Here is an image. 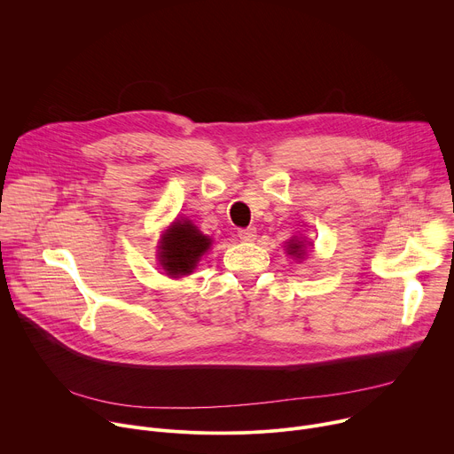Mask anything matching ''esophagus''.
<instances>
[{"instance_id": "obj_1", "label": "esophagus", "mask_w": 454, "mask_h": 454, "mask_svg": "<svg viewBox=\"0 0 454 454\" xmlns=\"http://www.w3.org/2000/svg\"><path fill=\"white\" fill-rule=\"evenodd\" d=\"M237 235L244 242H253L256 239V230L254 228H244V230H239Z\"/></svg>"}]
</instances>
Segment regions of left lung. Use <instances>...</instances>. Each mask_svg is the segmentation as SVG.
I'll return each mask as SVG.
<instances>
[{
	"label": "left lung",
	"mask_w": 454,
	"mask_h": 454,
	"mask_svg": "<svg viewBox=\"0 0 454 454\" xmlns=\"http://www.w3.org/2000/svg\"><path fill=\"white\" fill-rule=\"evenodd\" d=\"M303 253V242H289V254H294V256H301Z\"/></svg>",
	"instance_id": "8db88e82"
}]
</instances>
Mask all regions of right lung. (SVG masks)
<instances>
[{"mask_svg": "<svg viewBox=\"0 0 454 454\" xmlns=\"http://www.w3.org/2000/svg\"><path fill=\"white\" fill-rule=\"evenodd\" d=\"M210 246L212 240L190 221H176L161 240L160 264L174 278L190 275Z\"/></svg>", "mask_w": 454, "mask_h": 454, "instance_id": "right-lung-1", "label": "right lung"}]
</instances>
